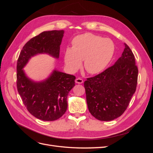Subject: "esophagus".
<instances>
[{"mask_svg":"<svg viewBox=\"0 0 153 153\" xmlns=\"http://www.w3.org/2000/svg\"><path fill=\"white\" fill-rule=\"evenodd\" d=\"M75 82L76 83V84H82L83 82H84V81H83V80L81 78H76V79L75 80Z\"/></svg>","mask_w":153,"mask_h":153,"instance_id":"1","label":"esophagus"}]
</instances>
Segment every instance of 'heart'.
<instances>
[{
    "mask_svg": "<svg viewBox=\"0 0 153 153\" xmlns=\"http://www.w3.org/2000/svg\"><path fill=\"white\" fill-rule=\"evenodd\" d=\"M115 51L112 41L91 33L75 37L72 48H67L64 53V62L72 71H76L82 66L91 75L102 72L112 60Z\"/></svg>",
    "mask_w": 153,
    "mask_h": 153,
    "instance_id": "obj_1",
    "label": "heart"
}]
</instances>
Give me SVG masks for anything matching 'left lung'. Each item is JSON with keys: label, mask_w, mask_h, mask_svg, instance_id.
<instances>
[{"label": "left lung", "mask_w": 153, "mask_h": 153, "mask_svg": "<svg viewBox=\"0 0 153 153\" xmlns=\"http://www.w3.org/2000/svg\"><path fill=\"white\" fill-rule=\"evenodd\" d=\"M124 46L121 57L113 66L84 82L88 108L100 121L121 116L136 91L138 70L135 56L128 46Z\"/></svg>", "instance_id": "8db88e82"}]
</instances>
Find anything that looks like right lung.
<instances>
[{"label": "right lung", "instance_id": "right-lung-1", "mask_svg": "<svg viewBox=\"0 0 153 153\" xmlns=\"http://www.w3.org/2000/svg\"><path fill=\"white\" fill-rule=\"evenodd\" d=\"M64 33L63 30L41 32L27 42L17 61L18 93L30 114L43 121H55L65 114L67 97L75 85L76 78L55 69L47 79L36 82L26 76L23 68L37 54L47 53L58 59Z\"/></svg>", "mask_w": 153, "mask_h": 153}]
</instances>
